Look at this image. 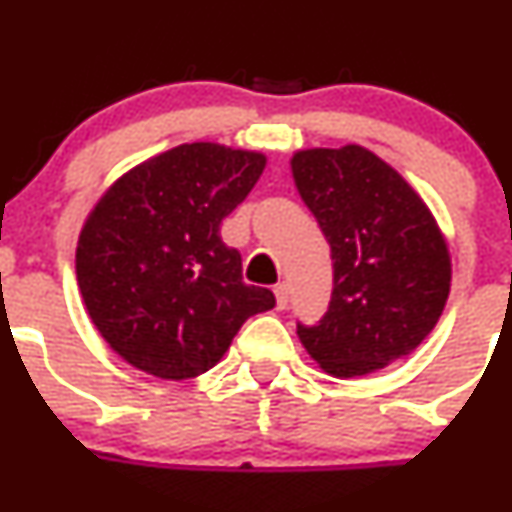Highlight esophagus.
<instances>
[{"label": "esophagus", "mask_w": 512, "mask_h": 512, "mask_svg": "<svg viewBox=\"0 0 512 512\" xmlns=\"http://www.w3.org/2000/svg\"><path fill=\"white\" fill-rule=\"evenodd\" d=\"M275 299H277V309H287V304H289V287L285 285V282L275 287Z\"/></svg>", "instance_id": "34e87169"}]
</instances>
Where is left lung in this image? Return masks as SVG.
Listing matches in <instances>:
<instances>
[{"mask_svg":"<svg viewBox=\"0 0 512 512\" xmlns=\"http://www.w3.org/2000/svg\"><path fill=\"white\" fill-rule=\"evenodd\" d=\"M294 185L322 227L334 289L302 347L337 379L374 374L409 356L441 319L451 292V252L414 185L369 148H302L289 158Z\"/></svg>","mask_w":512,"mask_h":512,"instance_id":"1","label":"left lung"}]
</instances>
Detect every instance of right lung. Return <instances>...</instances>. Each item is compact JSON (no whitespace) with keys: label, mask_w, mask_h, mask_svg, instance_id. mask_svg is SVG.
Segmentation results:
<instances>
[{"label":"right lung","mask_w":512,"mask_h":512,"mask_svg":"<svg viewBox=\"0 0 512 512\" xmlns=\"http://www.w3.org/2000/svg\"><path fill=\"white\" fill-rule=\"evenodd\" d=\"M267 165L260 151L183 143L133 165L86 215L76 282L108 347L165 381L205 374L275 294L242 282L220 223Z\"/></svg>","instance_id":"1"}]
</instances>
